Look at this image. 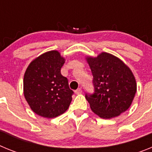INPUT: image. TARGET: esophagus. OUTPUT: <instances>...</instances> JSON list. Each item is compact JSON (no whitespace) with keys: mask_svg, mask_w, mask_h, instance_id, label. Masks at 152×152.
<instances>
[{"mask_svg":"<svg viewBox=\"0 0 152 152\" xmlns=\"http://www.w3.org/2000/svg\"><path fill=\"white\" fill-rule=\"evenodd\" d=\"M75 92V94H80L82 93V89H81V88H78V89L76 90Z\"/></svg>","mask_w":152,"mask_h":152,"instance_id":"1","label":"esophagus"}]
</instances>
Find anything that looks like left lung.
Returning <instances> with one entry per match:
<instances>
[{"label":"left lung","mask_w":152,"mask_h":152,"mask_svg":"<svg viewBox=\"0 0 152 152\" xmlns=\"http://www.w3.org/2000/svg\"><path fill=\"white\" fill-rule=\"evenodd\" d=\"M94 93L86 94L91 110L103 119L119 116L129 108L137 90L133 74L119 58L107 52L87 57Z\"/></svg>","instance_id":"1"}]
</instances>
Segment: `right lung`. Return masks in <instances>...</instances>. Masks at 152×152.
<instances>
[{
	"label": "right lung",
	"mask_w": 152,
	"mask_h": 152,
	"mask_svg": "<svg viewBox=\"0 0 152 152\" xmlns=\"http://www.w3.org/2000/svg\"><path fill=\"white\" fill-rule=\"evenodd\" d=\"M65 59L58 51H49L35 58L26 68L23 94L31 110L39 116L54 118L68 109L74 92L61 68Z\"/></svg>",
	"instance_id": "obj_1"
}]
</instances>
